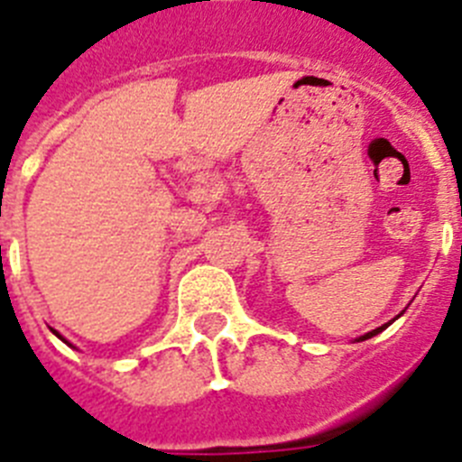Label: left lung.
<instances>
[{
  "label": "left lung",
  "instance_id": "obj_1",
  "mask_svg": "<svg viewBox=\"0 0 462 462\" xmlns=\"http://www.w3.org/2000/svg\"><path fill=\"white\" fill-rule=\"evenodd\" d=\"M388 328V323L386 326H381V328H376V330H372V332H367V335H363V337H358V342H365V339H370V337H374V335H379L381 330H386Z\"/></svg>",
  "mask_w": 462,
  "mask_h": 462
}]
</instances>
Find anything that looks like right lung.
Returning <instances> with one entry per match:
<instances>
[{"label":"right lung","instance_id":"right-lung-1","mask_svg":"<svg viewBox=\"0 0 462 462\" xmlns=\"http://www.w3.org/2000/svg\"><path fill=\"white\" fill-rule=\"evenodd\" d=\"M55 332V330H53ZM55 335H58V332H55ZM60 337V335H58ZM60 339H62V337H60ZM62 342H64V339H62ZM64 344H69V342H64Z\"/></svg>","mask_w":462,"mask_h":462}]
</instances>
